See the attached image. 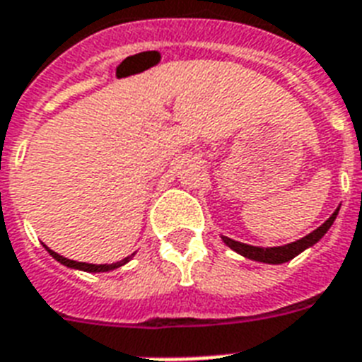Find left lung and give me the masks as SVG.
<instances>
[{
	"instance_id": "1",
	"label": "left lung",
	"mask_w": 362,
	"mask_h": 362,
	"mask_svg": "<svg viewBox=\"0 0 362 362\" xmlns=\"http://www.w3.org/2000/svg\"><path fill=\"white\" fill-rule=\"evenodd\" d=\"M340 209V207H338ZM338 209L329 216L327 221L323 222L322 226L316 228V230L305 235L303 239L296 243H290V245H284V247H269V248H263V247H252V245H245V243H239V241H233L230 237H224L222 235V241L226 243L228 247L231 250H235L237 254H241L245 258L248 259H254V262H263V263H274V265H279V263H284V262H290L296 256H299L303 250H306L308 247L312 245H316L320 239H322L325 233H327L329 228L332 226V222L337 218L338 215Z\"/></svg>"
}]
</instances>
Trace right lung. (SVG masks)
Returning a JSON list of instances; mask_svg holds the SVG:
<instances>
[{
	"mask_svg": "<svg viewBox=\"0 0 362 362\" xmlns=\"http://www.w3.org/2000/svg\"><path fill=\"white\" fill-rule=\"evenodd\" d=\"M45 248H46V250H48V254H50L52 258L57 259V262L63 263V265H66V267L80 269V271H88V273H106V271H114V269L121 267V265H125V263L129 262V259H131L132 256H134V254H132V256H129V258L121 259V262H117V263H110V265H108V263H103V265H95V263L74 262V259L63 258V256H59V254H57V252H54V250H50V248L46 247V245H45Z\"/></svg>",
	"mask_w": 362,
	"mask_h": 362,
	"instance_id": "obj_1",
	"label": "right lung"
}]
</instances>
